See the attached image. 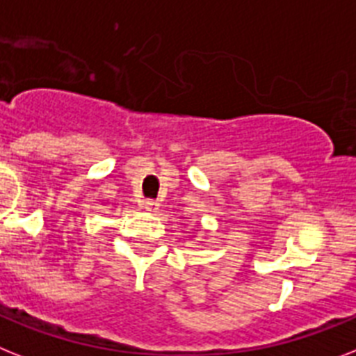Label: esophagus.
Here are the masks:
<instances>
[{"instance_id": "34e87169", "label": "esophagus", "mask_w": 356, "mask_h": 356, "mask_svg": "<svg viewBox=\"0 0 356 356\" xmlns=\"http://www.w3.org/2000/svg\"><path fill=\"white\" fill-rule=\"evenodd\" d=\"M143 208L146 210V212H157L159 203L157 201H153V199H148V201H144L143 203Z\"/></svg>"}]
</instances>
